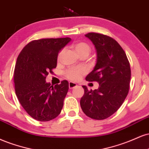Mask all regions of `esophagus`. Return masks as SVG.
I'll list each match as a JSON object with an SVG mask.
<instances>
[{
  "label": "esophagus",
  "instance_id": "1",
  "mask_svg": "<svg viewBox=\"0 0 149 149\" xmlns=\"http://www.w3.org/2000/svg\"><path fill=\"white\" fill-rule=\"evenodd\" d=\"M77 86V84L76 83H74V82H69V88L70 89H72Z\"/></svg>",
  "mask_w": 149,
  "mask_h": 149
}]
</instances>
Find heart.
Listing matches in <instances>:
<instances>
[{"label": "heart", "mask_w": 149, "mask_h": 149, "mask_svg": "<svg viewBox=\"0 0 149 149\" xmlns=\"http://www.w3.org/2000/svg\"><path fill=\"white\" fill-rule=\"evenodd\" d=\"M72 47L77 54L81 53H88L89 54L91 52V48L89 45L85 42L76 43L73 45ZM63 52L64 51L63 50L59 53L58 57V60L61 59ZM85 72L86 70L82 68H71L65 72V76L66 77L72 81H77L81 77L82 75L85 74Z\"/></svg>", "instance_id": "obj_1"}]
</instances>
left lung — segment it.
<instances>
[{"instance_id": "8db88e82", "label": "left lung", "mask_w": 149, "mask_h": 149, "mask_svg": "<svg viewBox=\"0 0 149 149\" xmlns=\"http://www.w3.org/2000/svg\"><path fill=\"white\" fill-rule=\"evenodd\" d=\"M95 46L97 61L86 80L97 81L99 87L88 91L80 100L82 111L90 118L103 120L119 109L130 88L131 70L126 54L115 40L104 35L89 33L85 35Z\"/></svg>"}]
</instances>
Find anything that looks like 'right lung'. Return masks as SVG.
I'll list each match as a JSON object with an SVG mask.
<instances>
[{
	"label": "right lung",
	"instance_id": "add662e5",
	"mask_svg": "<svg viewBox=\"0 0 149 149\" xmlns=\"http://www.w3.org/2000/svg\"><path fill=\"white\" fill-rule=\"evenodd\" d=\"M70 41V38L33 40L18 56L14 74L16 95L34 119L49 121L60 114L69 84L63 80L54 86L46 77L56 67L59 52Z\"/></svg>",
	"mask_w": 149,
	"mask_h": 149
}]
</instances>
